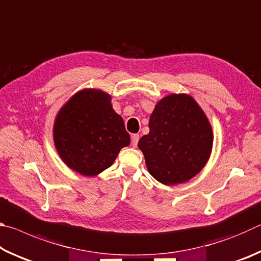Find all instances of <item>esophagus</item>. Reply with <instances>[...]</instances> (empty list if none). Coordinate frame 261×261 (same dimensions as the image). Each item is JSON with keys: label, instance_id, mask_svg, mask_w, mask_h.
<instances>
[{"label": "esophagus", "instance_id": "34e87169", "mask_svg": "<svg viewBox=\"0 0 261 261\" xmlns=\"http://www.w3.org/2000/svg\"><path fill=\"white\" fill-rule=\"evenodd\" d=\"M138 140H139V135H131V144L132 146L136 147L138 145Z\"/></svg>", "mask_w": 261, "mask_h": 261}]
</instances>
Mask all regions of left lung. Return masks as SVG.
<instances>
[{
	"instance_id": "left-lung-1",
	"label": "left lung",
	"mask_w": 261,
	"mask_h": 261,
	"mask_svg": "<svg viewBox=\"0 0 261 261\" xmlns=\"http://www.w3.org/2000/svg\"><path fill=\"white\" fill-rule=\"evenodd\" d=\"M149 134L138 147L147 169L162 184L191 179L211 155L213 132L206 115L187 94H170L158 102L149 117Z\"/></svg>"
}]
</instances>
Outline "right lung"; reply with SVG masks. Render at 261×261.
I'll return each mask as SVG.
<instances>
[{"instance_id": "obj_1", "label": "right lung", "mask_w": 261, "mask_h": 261, "mask_svg": "<svg viewBox=\"0 0 261 261\" xmlns=\"http://www.w3.org/2000/svg\"><path fill=\"white\" fill-rule=\"evenodd\" d=\"M110 95L99 90L78 92L57 115L54 141L67 166L84 176H94L113 165L122 147L130 144Z\"/></svg>"}]
</instances>
